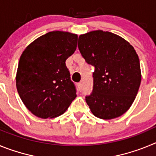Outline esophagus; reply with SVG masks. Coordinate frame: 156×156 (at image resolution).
I'll return each mask as SVG.
<instances>
[{
    "instance_id": "1",
    "label": "esophagus",
    "mask_w": 156,
    "mask_h": 156,
    "mask_svg": "<svg viewBox=\"0 0 156 156\" xmlns=\"http://www.w3.org/2000/svg\"><path fill=\"white\" fill-rule=\"evenodd\" d=\"M77 88L79 89V90H82V83H77Z\"/></svg>"
}]
</instances>
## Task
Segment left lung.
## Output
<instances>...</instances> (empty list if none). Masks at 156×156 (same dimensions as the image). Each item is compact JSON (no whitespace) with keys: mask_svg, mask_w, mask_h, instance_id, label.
<instances>
[{"mask_svg":"<svg viewBox=\"0 0 156 156\" xmlns=\"http://www.w3.org/2000/svg\"><path fill=\"white\" fill-rule=\"evenodd\" d=\"M78 48L85 61L95 68L93 91L86 97L92 113L102 119L124 114L141 81L140 61L133 47L116 34L94 30L80 36Z\"/></svg>","mask_w":156,"mask_h":156,"instance_id":"8db88e82","label":"left lung"}]
</instances>
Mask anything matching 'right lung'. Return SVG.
<instances>
[{
    "instance_id": "obj_1",
    "label": "right lung",
    "mask_w": 156,
    "mask_h": 156,
    "mask_svg": "<svg viewBox=\"0 0 156 156\" xmlns=\"http://www.w3.org/2000/svg\"><path fill=\"white\" fill-rule=\"evenodd\" d=\"M77 37L69 32H49L33 41L21 55L16 87L23 104L36 116H59L76 97L66 61L76 49Z\"/></svg>"
}]
</instances>
